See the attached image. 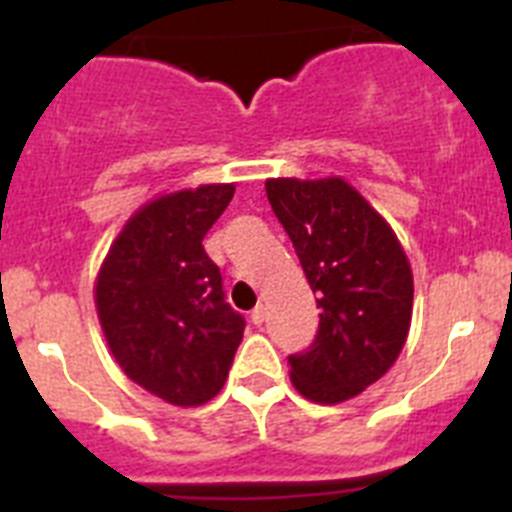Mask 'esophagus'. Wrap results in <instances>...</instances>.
<instances>
[{"mask_svg": "<svg viewBox=\"0 0 512 512\" xmlns=\"http://www.w3.org/2000/svg\"><path fill=\"white\" fill-rule=\"evenodd\" d=\"M266 320V310H264V305H256L251 310V323L253 325H261Z\"/></svg>", "mask_w": 512, "mask_h": 512, "instance_id": "34e87169", "label": "esophagus"}]
</instances>
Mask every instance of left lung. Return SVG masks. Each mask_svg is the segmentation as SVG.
I'll return each mask as SVG.
<instances>
[{
  "instance_id": "left-lung-1",
  "label": "left lung",
  "mask_w": 512,
  "mask_h": 512,
  "mask_svg": "<svg viewBox=\"0 0 512 512\" xmlns=\"http://www.w3.org/2000/svg\"><path fill=\"white\" fill-rule=\"evenodd\" d=\"M266 197L295 246L318 336L289 356L292 384L336 405L377 382L400 356L413 318V271L384 217L343 179H269Z\"/></svg>"
}]
</instances>
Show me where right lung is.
Instances as JSON below:
<instances>
[{
	"label": "right lung",
	"instance_id": "1",
	"mask_svg": "<svg viewBox=\"0 0 512 512\" xmlns=\"http://www.w3.org/2000/svg\"><path fill=\"white\" fill-rule=\"evenodd\" d=\"M233 192L205 184L148 202L97 277V315L120 369L182 408L223 390L243 341L246 320L225 302L220 269L202 246Z\"/></svg>",
	"mask_w": 512,
	"mask_h": 512
}]
</instances>
